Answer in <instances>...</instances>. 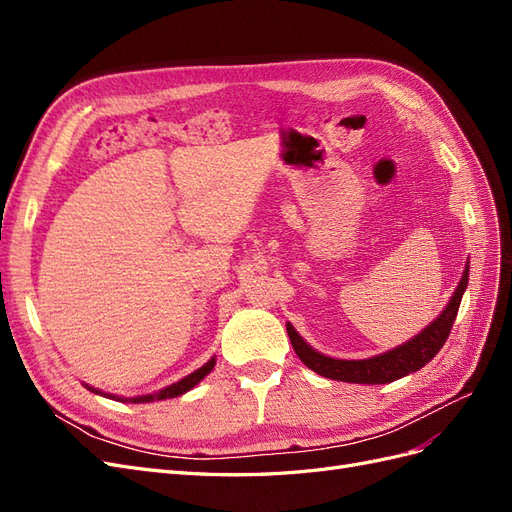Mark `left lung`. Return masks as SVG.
Listing matches in <instances>:
<instances>
[{
    "mask_svg": "<svg viewBox=\"0 0 512 512\" xmlns=\"http://www.w3.org/2000/svg\"><path fill=\"white\" fill-rule=\"evenodd\" d=\"M468 271L470 269L466 267L455 294L436 322H431L423 333L412 337L404 346L378 354L374 359H363V361L331 359V356H324L316 352L312 346H307L301 339V335L292 329V324H286L290 344L294 352H297L299 359L309 369H314L316 374L324 378L354 382V384H386V382L404 378L412 374V371H418L423 365H427L433 356L440 352L448 335H451L453 322L459 312L461 297L468 286Z\"/></svg>",
    "mask_w": 512,
    "mask_h": 512,
    "instance_id": "left-lung-1",
    "label": "left lung"
}]
</instances>
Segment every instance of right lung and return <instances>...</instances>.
Returning a JSON list of instances; mask_svg holds the SVG:
<instances>
[{
	"instance_id": "1",
	"label": "right lung",
	"mask_w": 512,
	"mask_h": 512,
	"mask_svg": "<svg viewBox=\"0 0 512 512\" xmlns=\"http://www.w3.org/2000/svg\"><path fill=\"white\" fill-rule=\"evenodd\" d=\"M213 365H215V359H211V361H207L203 367L200 369H196L194 374H190V376H185L183 380H179V382H175V384H170V386H166V389H162L160 393H153V395H143V397H132L130 401L132 404H145V401H153V399H170V397H179V395H183V393H188L192 386H196L200 380H203L209 371L213 369ZM89 391H94V393H100V391H96V389H91L89 386ZM102 395V393H100ZM111 397V395H108ZM119 401H123V397L119 399ZM128 401V399H126Z\"/></svg>"
}]
</instances>
